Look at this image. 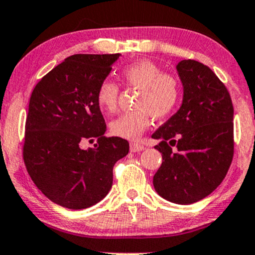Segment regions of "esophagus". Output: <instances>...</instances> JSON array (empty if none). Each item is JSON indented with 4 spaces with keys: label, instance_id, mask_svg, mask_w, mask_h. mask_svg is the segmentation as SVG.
<instances>
[{
    "label": "esophagus",
    "instance_id": "obj_1",
    "mask_svg": "<svg viewBox=\"0 0 255 255\" xmlns=\"http://www.w3.org/2000/svg\"><path fill=\"white\" fill-rule=\"evenodd\" d=\"M145 146L143 144H140V143H130V150L132 152H138V151H142L144 150Z\"/></svg>",
    "mask_w": 255,
    "mask_h": 255
}]
</instances>
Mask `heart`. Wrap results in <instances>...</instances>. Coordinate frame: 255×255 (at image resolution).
Segmentation results:
<instances>
[{
    "label": "heart",
    "instance_id": "b5f03b06",
    "mask_svg": "<svg viewBox=\"0 0 255 255\" xmlns=\"http://www.w3.org/2000/svg\"><path fill=\"white\" fill-rule=\"evenodd\" d=\"M122 77L128 86L139 88L136 109L123 113L111 122V132L121 138L134 140L148 128L149 115L161 119L172 113L180 98V86L174 76L162 74V70L149 59L128 64L122 70ZM119 89L111 80L99 86L97 100L101 110L113 112L117 109Z\"/></svg>",
    "mask_w": 255,
    "mask_h": 255
}]
</instances>
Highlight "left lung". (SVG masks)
<instances>
[{"instance_id":"8db88e82","label":"left lung","mask_w":255,"mask_h":255,"mask_svg":"<svg viewBox=\"0 0 255 255\" xmlns=\"http://www.w3.org/2000/svg\"><path fill=\"white\" fill-rule=\"evenodd\" d=\"M176 71L182 101L151 136L161 140L155 149L162 154L152 184L162 198L187 205L216 190L228 172L234 152V109L226 86L209 67L184 59Z\"/></svg>"}]
</instances>
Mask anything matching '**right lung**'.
<instances>
[{"label":"right lung","instance_id":"right-lung-1","mask_svg":"<svg viewBox=\"0 0 255 255\" xmlns=\"http://www.w3.org/2000/svg\"><path fill=\"white\" fill-rule=\"evenodd\" d=\"M116 55H74L38 82L29 99L23 160L35 186L56 204L80 210L93 206L112 187L113 166L127 156L128 142L105 137L97 100ZM98 142L83 149L86 140Z\"/></svg>","mask_w":255,"mask_h":255}]
</instances>
